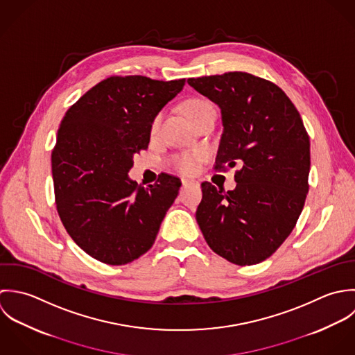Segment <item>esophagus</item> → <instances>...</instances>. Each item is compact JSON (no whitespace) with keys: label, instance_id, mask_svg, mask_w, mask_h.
Listing matches in <instances>:
<instances>
[{"label":"esophagus","instance_id":"1","mask_svg":"<svg viewBox=\"0 0 355 355\" xmlns=\"http://www.w3.org/2000/svg\"><path fill=\"white\" fill-rule=\"evenodd\" d=\"M181 182H182V187H184V188H187V187H191V185H195V184H196V181H195V180H189V178H182V180H181Z\"/></svg>","mask_w":355,"mask_h":355}]
</instances>
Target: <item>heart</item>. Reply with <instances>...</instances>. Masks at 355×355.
<instances>
[{
  "label": "heart",
  "instance_id": "heart-1",
  "mask_svg": "<svg viewBox=\"0 0 355 355\" xmlns=\"http://www.w3.org/2000/svg\"><path fill=\"white\" fill-rule=\"evenodd\" d=\"M184 111L187 114V116L191 119V122L193 119H196L198 116L203 115V114H207V112H215V108H214L213 104L207 100H203V98H195V100H191L185 104L184 107ZM160 122H162V114H157L153 119H152V123H150V135H156L157 130H159V126H160ZM203 159V155L202 153H191V155H182V156H178L175 157L173 162H174V166L185 173V174H193L199 170V166H200V162Z\"/></svg>",
  "mask_w": 355,
  "mask_h": 355
}]
</instances>
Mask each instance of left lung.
<instances>
[{
  "instance_id": "8db88e82",
  "label": "left lung",
  "mask_w": 355,
  "mask_h": 355,
  "mask_svg": "<svg viewBox=\"0 0 355 355\" xmlns=\"http://www.w3.org/2000/svg\"><path fill=\"white\" fill-rule=\"evenodd\" d=\"M220 108L223 132L215 168L236 164L233 191L203 182L196 211L214 252L250 266L269 258L289 236L309 192L310 140L283 90L248 72L189 78Z\"/></svg>"
}]
</instances>
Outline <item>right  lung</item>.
I'll return each instance as SVG.
<instances>
[{"mask_svg":"<svg viewBox=\"0 0 355 355\" xmlns=\"http://www.w3.org/2000/svg\"><path fill=\"white\" fill-rule=\"evenodd\" d=\"M185 79L111 76L66 112L52 152L56 207L72 240L92 258L126 265L155 243L181 181L162 173L144 188L130 180L133 157L146 149L152 119Z\"/></svg>","mask_w":355,"mask_h":355,"instance_id":"1","label":"right lung"}]
</instances>
